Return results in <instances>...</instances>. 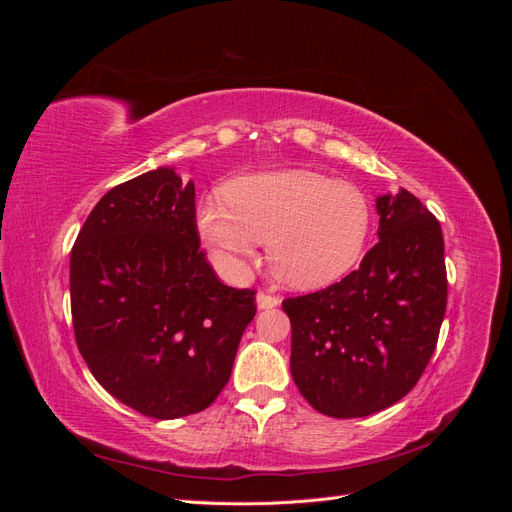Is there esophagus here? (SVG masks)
I'll list each match as a JSON object with an SVG mask.
<instances>
[{"label":"esophagus","instance_id":"1","mask_svg":"<svg viewBox=\"0 0 512 512\" xmlns=\"http://www.w3.org/2000/svg\"><path fill=\"white\" fill-rule=\"evenodd\" d=\"M280 305V297H275V294H267V292H258L256 294V307L258 309H271Z\"/></svg>","mask_w":512,"mask_h":512}]
</instances>
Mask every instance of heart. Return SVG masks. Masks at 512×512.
Returning a JSON list of instances; mask_svg holds the SVG:
<instances>
[{"mask_svg": "<svg viewBox=\"0 0 512 512\" xmlns=\"http://www.w3.org/2000/svg\"><path fill=\"white\" fill-rule=\"evenodd\" d=\"M196 232L222 271L237 273L260 239L275 275L294 288H320L361 260L371 205L348 181L307 168L267 170L198 200Z\"/></svg>", "mask_w": 512, "mask_h": 512, "instance_id": "1", "label": "heart"}]
</instances>
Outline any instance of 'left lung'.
Returning a JSON list of instances; mask_svg holds the SVG:
<instances>
[{
	"mask_svg": "<svg viewBox=\"0 0 512 512\" xmlns=\"http://www.w3.org/2000/svg\"><path fill=\"white\" fill-rule=\"evenodd\" d=\"M378 243L329 288L282 303L292 327L290 374L333 418L393 406L421 378L446 312L440 222L414 194L376 198Z\"/></svg>",
	"mask_w": 512,
	"mask_h": 512,
	"instance_id": "1",
	"label": "left lung"
}]
</instances>
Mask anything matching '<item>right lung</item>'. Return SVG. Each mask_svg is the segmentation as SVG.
Segmentation results:
<instances>
[{
    "instance_id": "add662e5",
    "label": "right lung",
    "mask_w": 512,
    "mask_h": 512,
    "mask_svg": "<svg viewBox=\"0 0 512 512\" xmlns=\"http://www.w3.org/2000/svg\"><path fill=\"white\" fill-rule=\"evenodd\" d=\"M194 181L173 166L108 190L70 254L76 344L121 404L170 421L226 386L254 290L224 286L200 252Z\"/></svg>"
}]
</instances>
